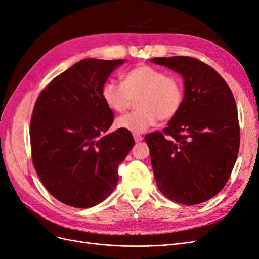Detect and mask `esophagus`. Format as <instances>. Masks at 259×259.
<instances>
[{"mask_svg": "<svg viewBox=\"0 0 259 259\" xmlns=\"http://www.w3.org/2000/svg\"><path fill=\"white\" fill-rule=\"evenodd\" d=\"M133 136H134V139H135V142H136V143L140 142V140H143V136H142V135H139V134H134Z\"/></svg>", "mask_w": 259, "mask_h": 259, "instance_id": "34e87169", "label": "esophagus"}]
</instances>
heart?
Segmentation results:
<instances>
[{"mask_svg": "<svg viewBox=\"0 0 259 259\" xmlns=\"http://www.w3.org/2000/svg\"><path fill=\"white\" fill-rule=\"evenodd\" d=\"M101 96L111 110L122 113L136 101V111L120 116L116 126L139 134L161 121H169L179 112L184 101V86L179 77L166 74L148 65L131 69L123 84L110 81L104 85Z\"/></svg>", "mask_w": 259, "mask_h": 259, "instance_id": "obj_1", "label": "heart"}]
</instances>
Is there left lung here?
I'll list each match as a JSON object with an SVG mask.
<instances>
[{"instance_id": "obj_1", "label": "left lung", "mask_w": 259, "mask_h": 259, "mask_svg": "<svg viewBox=\"0 0 259 259\" xmlns=\"http://www.w3.org/2000/svg\"><path fill=\"white\" fill-rule=\"evenodd\" d=\"M151 61L184 77L179 112L162 132L145 136L159 190L184 205L205 202L228 182L240 147L233 94L216 70L188 56Z\"/></svg>"}]
</instances>
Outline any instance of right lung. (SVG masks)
Returning a JSON list of instances; mask_svg holds the SVG:
<instances>
[{"mask_svg":"<svg viewBox=\"0 0 259 259\" xmlns=\"http://www.w3.org/2000/svg\"><path fill=\"white\" fill-rule=\"evenodd\" d=\"M123 62L83 59L53 79L35 101L32 162L44 187L64 204L88 208L106 200L119 180L117 167L134 147L130 131L104 135L114 114L101 91Z\"/></svg>","mask_w":259,"mask_h":259,"instance_id":"1","label":"right lung"}]
</instances>
